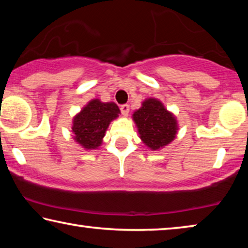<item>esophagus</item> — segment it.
<instances>
[{"label": "esophagus", "instance_id": "1", "mask_svg": "<svg viewBox=\"0 0 248 248\" xmlns=\"http://www.w3.org/2000/svg\"><path fill=\"white\" fill-rule=\"evenodd\" d=\"M120 110H121V114H123L124 116H128V114H129V105L128 104L121 105Z\"/></svg>", "mask_w": 248, "mask_h": 248}]
</instances>
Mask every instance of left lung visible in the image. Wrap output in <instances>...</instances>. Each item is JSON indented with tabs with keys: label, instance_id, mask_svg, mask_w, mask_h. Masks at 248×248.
<instances>
[{
	"label": "left lung",
	"instance_id": "1",
	"mask_svg": "<svg viewBox=\"0 0 248 248\" xmlns=\"http://www.w3.org/2000/svg\"><path fill=\"white\" fill-rule=\"evenodd\" d=\"M142 141L152 150H157L174 140L177 123L157 99L150 98L133 114Z\"/></svg>",
	"mask_w": 248,
	"mask_h": 248
}]
</instances>
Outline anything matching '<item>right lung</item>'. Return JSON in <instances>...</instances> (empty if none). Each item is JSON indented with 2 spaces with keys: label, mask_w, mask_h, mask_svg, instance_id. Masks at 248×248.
Wrapping results in <instances>:
<instances>
[{
  "label": "right lung",
  "mask_w": 248,
  "mask_h": 248,
  "mask_svg": "<svg viewBox=\"0 0 248 248\" xmlns=\"http://www.w3.org/2000/svg\"><path fill=\"white\" fill-rule=\"evenodd\" d=\"M118 106L94 99L73 119L74 139L85 149H96L102 143L109 123L118 117Z\"/></svg>",
  "instance_id": "obj_1"
}]
</instances>
